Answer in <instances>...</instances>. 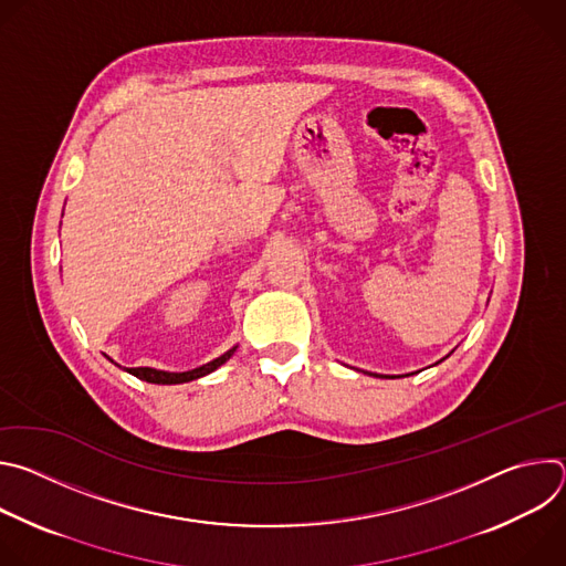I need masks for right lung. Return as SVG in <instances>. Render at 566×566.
Here are the masks:
<instances>
[{
  "instance_id": "1",
  "label": "right lung",
  "mask_w": 566,
  "mask_h": 566,
  "mask_svg": "<svg viewBox=\"0 0 566 566\" xmlns=\"http://www.w3.org/2000/svg\"><path fill=\"white\" fill-rule=\"evenodd\" d=\"M234 354V349H230V352H226L223 356H219L217 360H212V363H208V365H203V367H197V369H192V371H181V374H170V371H158V369H149V367H132V369H127L132 376H136V378H140V380H147V382H156V385H175V382H190V380H195V378H201V376H206V374H210V371H214L217 367H221L230 356Z\"/></svg>"
}]
</instances>
